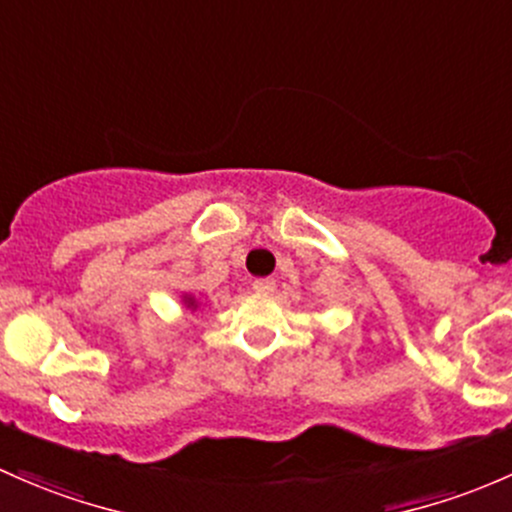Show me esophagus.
Listing matches in <instances>:
<instances>
[{"instance_id":"obj_1","label":"esophagus","mask_w":512,"mask_h":512,"mask_svg":"<svg viewBox=\"0 0 512 512\" xmlns=\"http://www.w3.org/2000/svg\"><path fill=\"white\" fill-rule=\"evenodd\" d=\"M254 291L261 295H271L273 291H276V281H273V278H256Z\"/></svg>"}]
</instances>
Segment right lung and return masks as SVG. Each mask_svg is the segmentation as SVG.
<instances>
[{"instance_id": "obj_1", "label": "right lung", "mask_w": 512, "mask_h": 512, "mask_svg": "<svg viewBox=\"0 0 512 512\" xmlns=\"http://www.w3.org/2000/svg\"><path fill=\"white\" fill-rule=\"evenodd\" d=\"M187 303H189V305H194V300H192V298H187Z\"/></svg>"}]
</instances>
